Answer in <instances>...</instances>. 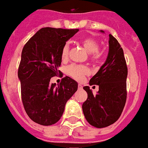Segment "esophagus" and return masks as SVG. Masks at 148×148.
Masks as SVG:
<instances>
[{"instance_id":"obj_1","label":"esophagus","mask_w":148,"mask_h":148,"mask_svg":"<svg viewBox=\"0 0 148 148\" xmlns=\"http://www.w3.org/2000/svg\"><path fill=\"white\" fill-rule=\"evenodd\" d=\"M82 88H83V86L81 85L80 84H78V88H79V89H82Z\"/></svg>"}]
</instances>
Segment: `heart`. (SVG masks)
<instances>
[{"label": "heart", "instance_id": "b5f03b06", "mask_svg": "<svg viewBox=\"0 0 148 148\" xmlns=\"http://www.w3.org/2000/svg\"><path fill=\"white\" fill-rule=\"evenodd\" d=\"M80 43L84 47V49L89 52L92 53V60H99L101 57V54L99 52V45L98 40L92 37H85L80 40ZM69 44H65L63 46L61 50V59L62 60H66L69 57ZM67 73L73 79L76 80H81L83 78L89 73L88 68L85 65L80 64H71L67 68Z\"/></svg>", "mask_w": 148, "mask_h": 148}]
</instances>
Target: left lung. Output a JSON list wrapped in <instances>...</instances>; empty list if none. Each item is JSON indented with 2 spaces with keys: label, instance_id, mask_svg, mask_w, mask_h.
I'll use <instances>...</instances> for the list:
<instances>
[{
  "label": "left lung",
  "instance_id": "obj_1",
  "mask_svg": "<svg viewBox=\"0 0 148 148\" xmlns=\"http://www.w3.org/2000/svg\"><path fill=\"white\" fill-rule=\"evenodd\" d=\"M108 43L105 63L89 81L90 85L99 86L97 94L93 95L88 86L84 87L88 98L83 103V112L87 121L98 128L110 126L118 120L127 99V67L123 51L111 34Z\"/></svg>",
  "mask_w": 148,
  "mask_h": 148
}]
</instances>
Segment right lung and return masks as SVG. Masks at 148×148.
<instances>
[{"label":"right lung","instance_id":"1","mask_svg":"<svg viewBox=\"0 0 148 148\" xmlns=\"http://www.w3.org/2000/svg\"><path fill=\"white\" fill-rule=\"evenodd\" d=\"M79 29L43 28L24 46L18 69L21 99L27 115L44 126L52 125L61 118L65 104L78 88L69 76L60 84H51L52 77L61 74V50Z\"/></svg>","mask_w":148,"mask_h":148}]
</instances>
